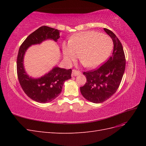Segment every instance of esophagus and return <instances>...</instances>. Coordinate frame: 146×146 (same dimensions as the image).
<instances>
[{
  "label": "esophagus",
  "instance_id": "esophagus-1",
  "mask_svg": "<svg viewBox=\"0 0 146 146\" xmlns=\"http://www.w3.org/2000/svg\"><path fill=\"white\" fill-rule=\"evenodd\" d=\"M80 74H81V72L80 71H78V70H74V69L72 70V76H77Z\"/></svg>",
  "mask_w": 146,
  "mask_h": 146
}]
</instances>
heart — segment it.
Segmentation results:
<instances>
[{
	"instance_id": "heart-1",
	"label": "heart",
	"mask_w": 146,
	"mask_h": 146,
	"mask_svg": "<svg viewBox=\"0 0 146 146\" xmlns=\"http://www.w3.org/2000/svg\"><path fill=\"white\" fill-rule=\"evenodd\" d=\"M112 49L111 39L107 35L96 32H83L63 45L64 57L68 62L79 60L88 68H94L102 63Z\"/></svg>"
}]
</instances>
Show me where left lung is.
<instances>
[{
  "label": "left lung",
  "instance_id": "left-lung-1",
  "mask_svg": "<svg viewBox=\"0 0 146 146\" xmlns=\"http://www.w3.org/2000/svg\"><path fill=\"white\" fill-rule=\"evenodd\" d=\"M104 29L113 41V54L100 68L83 72L86 82L80 87L84 98L95 104L104 102L115 93L125 68V57L122 44L111 30Z\"/></svg>",
  "mask_w": 146,
  "mask_h": 146
}]
</instances>
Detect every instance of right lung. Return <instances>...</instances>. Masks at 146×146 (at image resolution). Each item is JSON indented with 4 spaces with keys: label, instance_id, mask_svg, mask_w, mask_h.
<instances>
[{
    "label": "right lung",
    "instance_id": "1",
    "mask_svg": "<svg viewBox=\"0 0 146 146\" xmlns=\"http://www.w3.org/2000/svg\"><path fill=\"white\" fill-rule=\"evenodd\" d=\"M60 37V30L42 26L31 33L19 48L17 58V74L19 83L27 96L39 103L50 102L60 95L64 82L71 78L72 69L55 66L41 77H31L24 69L25 53L32 45L39 44L47 39L56 42Z\"/></svg>",
    "mask_w": 146,
    "mask_h": 146
}]
</instances>
